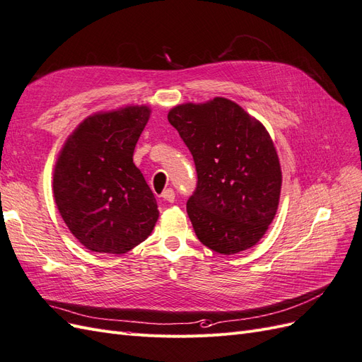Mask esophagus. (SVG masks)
I'll return each instance as SVG.
<instances>
[{
	"label": "esophagus",
	"instance_id": "esophagus-1",
	"mask_svg": "<svg viewBox=\"0 0 362 362\" xmlns=\"http://www.w3.org/2000/svg\"><path fill=\"white\" fill-rule=\"evenodd\" d=\"M163 199L164 201H168V202H175V192H173V189H166V190H164L163 192Z\"/></svg>",
	"mask_w": 362,
	"mask_h": 362
}]
</instances>
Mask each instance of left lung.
Returning a JSON list of instances; mask_svg holds the SVG:
<instances>
[{
    "label": "left lung",
    "mask_w": 362,
    "mask_h": 362,
    "mask_svg": "<svg viewBox=\"0 0 362 362\" xmlns=\"http://www.w3.org/2000/svg\"><path fill=\"white\" fill-rule=\"evenodd\" d=\"M168 119L198 172L187 214L199 242L223 255L255 246L275 218L282 185L266 127L221 96L173 107Z\"/></svg>",
    "instance_id": "8db88e82"
}]
</instances>
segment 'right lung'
<instances>
[{
  "label": "right lung",
  "mask_w": 362,
  "mask_h": 362,
  "mask_svg": "<svg viewBox=\"0 0 362 362\" xmlns=\"http://www.w3.org/2000/svg\"><path fill=\"white\" fill-rule=\"evenodd\" d=\"M148 105L100 112L74 129L54 166L59 213L78 242L100 254H127L151 235L158 206L133 161Z\"/></svg>",
  "instance_id": "add662e5"
}]
</instances>
